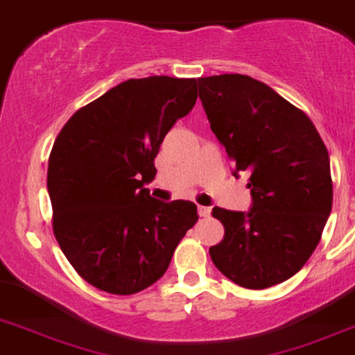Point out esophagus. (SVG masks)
<instances>
[{
	"mask_svg": "<svg viewBox=\"0 0 355 355\" xmlns=\"http://www.w3.org/2000/svg\"><path fill=\"white\" fill-rule=\"evenodd\" d=\"M198 213H199V216H209L211 208H208V206H198Z\"/></svg>",
	"mask_w": 355,
	"mask_h": 355,
	"instance_id": "1",
	"label": "esophagus"
}]
</instances>
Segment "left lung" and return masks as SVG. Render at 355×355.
<instances>
[{
	"label": "left lung",
	"instance_id": "obj_1",
	"mask_svg": "<svg viewBox=\"0 0 355 355\" xmlns=\"http://www.w3.org/2000/svg\"><path fill=\"white\" fill-rule=\"evenodd\" d=\"M211 132L250 173L248 213L215 206L223 239L209 248L216 269L248 290L290 279L314 253L333 205L329 154L304 111L244 74L199 78Z\"/></svg>",
	"mask_w": 355,
	"mask_h": 355
}]
</instances>
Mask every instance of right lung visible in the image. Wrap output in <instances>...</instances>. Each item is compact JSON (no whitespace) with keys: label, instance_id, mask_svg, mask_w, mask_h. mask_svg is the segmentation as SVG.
I'll use <instances>...</instances> for the list:
<instances>
[{"label":"right lung","instance_id":"right-lung-1","mask_svg":"<svg viewBox=\"0 0 355 355\" xmlns=\"http://www.w3.org/2000/svg\"><path fill=\"white\" fill-rule=\"evenodd\" d=\"M198 98L196 79H128L71 116L48 159L55 239L76 272L112 295L156 283L198 222L191 201L163 202L146 184L164 135Z\"/></svg>","mask_w":355,"mask_h":355}]
</instances>
